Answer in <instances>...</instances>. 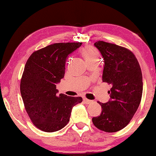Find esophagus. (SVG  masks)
<instances>
[{
	"label": "esophagus",
	"instance_id": "1",
	"mask_svg": "<svg viewBox=\"0 0 156 156\" xmlns=\"http://www.w3.org/2000/svg\"><path fill=\"white\" fill-rule=\"evenodd\" d=\"M83 101H84V102L85 103V104H90V103L93 102V100H88V99H87V98H83Z\"/></svg>",
	"mask_w": 156,
	"mask_h": 156
}]
</instances>
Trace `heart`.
Segmentation results:
<instances>
[{
	"instance_id": "1",
	"label": "heart",
	"mask_w": 156,
	"mask_h": 156,
	"mask_svg": "<svg viewBox=\"0 0 156 156\" xmlns=\"http://www.w3.org/2000/svg\"><path fill=\"white\" fill-rule=\"evenodd\" d=\"M82 54L84 57L85 61L90 62V61H99L100 54L98 51L94 48L91 47H86L83 49Z\"/></svg>"
}]
</instances>
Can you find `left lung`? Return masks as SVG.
<instances>
[{"label":"left lung","mask_w":156,"mask_h":156,"mask_svg":"<svg viewBox=\"0 0 156 156\" xmlns=\"http://www.w3.org/2000/svg\"><path fill=\"white\" fill-rule=\"evenodd\" d=\"M94 46L104 58L102 81L112 85L109 100L98 102L102 112L93 117L95 126L105 132H116L129 124L137 111L143 93L142 73L134 54L126 48L98 41Z\"/></svg>","instance_id":"left-lung-1"}]
</instances>
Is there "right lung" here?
<instances>
[{
    "label": "right lung",
    "instance_id": "1",
    "mask_svg": "<svg viewBox=\"0 0 156 156\" xmlns=\"http://www.w3.org/2000/svg\"><path fill=\"white\" fill-rule=\"evenodd\" d=\"M80 42L56 43L34 51L26 63L20 82V93L26 111L37 128L54 132L69 122L73 107L81 97L57 95L56 84L64 77L69 54Z\"/></svg>",
    "mask_w": 156,
    "mask_h": 156
}]
</instances>
